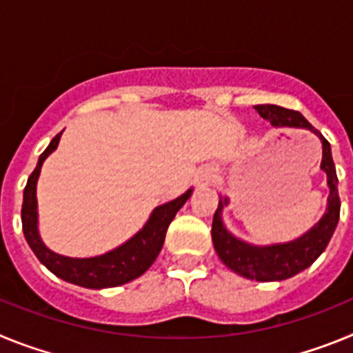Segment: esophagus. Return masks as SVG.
<instances>
[{"instance_id": "esophagus-1", "label": "esophagus", "mask_w": 353, "mask_h": 353, "mask_svg": "<svg viewBox=\"0 0 353 353\" xmlns=\"http://www.w3.org/2000/svg\"><path fill=\"white\" fill-rule=\"evenodd\" d=\"M214 170L212 168H201V170H198V173H196V185L199 187H205L208 185V183L214 180Z\"/></svg>"}]
</instances>
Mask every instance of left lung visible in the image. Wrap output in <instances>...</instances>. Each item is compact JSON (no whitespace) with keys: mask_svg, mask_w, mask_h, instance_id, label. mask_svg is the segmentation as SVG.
<instances>
[{"mask_svg":"<svg viewBox=\"0 0 353 353\" xmlns=\"http://www.w3.org/2000/svg\"><path fill=\"white\" fill-rule=\"evenodd\" d=\"M254 109L274 127H295V129L311 130L322 141L320 170L327 174V185H329L327 210L322 215V219L299 239L281 242V244L254 245L245 240L236 239L233 233L228 232L223 223V208L230 199L221 198L219 207L215 210L214 221H212V242L221 261L239 276L261 283L283 281L307 269L325 251L339 221L341 203H339L338 194V174H336L329 141L299 111H292V109L276 104H260L254 105Z\"/></svg>","mask_w":353,"mask_h":353,"instance_id":"8db88e82","label":"left lung"}]
</instances>
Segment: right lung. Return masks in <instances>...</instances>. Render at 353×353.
Listing matches in <instances>:
<instances>
[{
  "label": "right lung",
  "mask_w": 353,
  "mask_h": 353,
  "mask_svg": "<svg viewBox=\"0 0 353 353\" xmlns=\"http://www.w3.org/2000/svg\"><path fill=\"white\" fill-rule=\"evenodd\" d=\"M60 138L61 132L56 134L48 148L43 150V154L37 162L35 171L30 174L26 187H24L21 219H23V232L28 245L35 252L40 263L46 265L54 276L72 283V285L83 286V288H113V286L125 285L136 277L143 276L159 256L164 239H166L168 226L174 219L176 212L183 207L187 199L191 198L192 189H187L182 196L173 201L155 207L145 226L136 235L104 254L92 258H70L58 254V252L51 251L40 239L37 182H39L43 161L58 148Z\"/></svg>",
  "instance_id": "1"
}]
</instances>
